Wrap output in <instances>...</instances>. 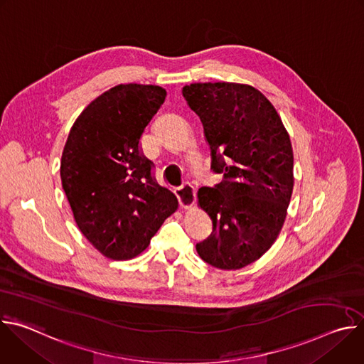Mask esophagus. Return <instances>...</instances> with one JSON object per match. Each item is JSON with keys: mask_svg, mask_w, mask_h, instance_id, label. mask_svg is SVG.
I'll use <instances>...</instances> for the list:
<instances>
[{"mask_svg": "<svg viewBox=\"0 0 364 364\" xmlns=\"http://www.w3.org/2000/svg\"><path fill=\"white\" fill-rule=\"evenodd\" d=\"M176 196H177L181 207H184V209H190V207H193L196 203V190L190 183H183L176 190Z\"/></svg>", "mask_w": 364, "mask_h": 364, "instance_id": "1", "label": "esophagus"}]
</instances>
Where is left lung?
Instances as JSON below:
<instances>
[{
	"mask_svg": "<svg viewBox=\"0 0 364 364\" xmlns=\"http://www.w3.org/2000/svg\"><path fill=\"white\" fill-rule=\"evenodd\" d=\"M183 96L204 128L212 170L223 174L198 190L213 222L196 250L219 269H240L261 257L278 237L294 187L289 135L272 107L249 85L191 83Z\"/></svg>",
	"mask_w": 364,
	"mask_h": 364,
	"instance_id": "1",
	"label": "left lung"
}]
</instances>
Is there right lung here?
Instances as JSON below:
<instances>
[{
	"label": "right lung",
	"mask_w": 364,
	"mask_h": 364,
	"mask_svg": "<svg viewBox=\"0 0 364 364\" xmlns=\"http://www.w3.org/2000/svg\"><path fill=\"white\" fill-rule=\"evenodd\" d=\"M166 95L138 83L107 90L79 115L62 154V186L76 225L115 261L139 255L177 209L141 151L142 132Z\"/></svg>",
	"instance_id": "1"
}]
</instances>
